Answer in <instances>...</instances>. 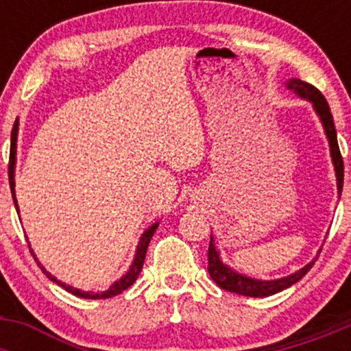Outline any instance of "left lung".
<instances>
[{
	"instance_id": "8db88e82",
	"label": "left lung",
	"mask_w": 351,
	"mask_h": 351,
	"mask_svg": "<svg viewBox=\"0 0 351 351\" xmlns=\"http://www.w3.org/2000/svg\"><path fill=\"white\" fill-rule=\"evenodd\" d=\"M287 88L299 95L304 100L311 101L313 107H315L316 114L320 117L322 125H324L325 135L328 138V145H330V156H332L334 170H336V179H337V193L341 195L343 191V178H345V165H343V156H341L339 145H337V135H336V126H334L332 114H330V108H328L327 100L325 96L322 95L315 86L304 82L300 79H290L287 82ZM207 260H209V265H207V271H209L210 278L219 288L226 291H234L239 295H247V297H269L274 295L278 291L285 290V288L295 285L297 281H300L304 276L308 274L309 269L315 265V262L304 265L300 271L293 272V274L287 276V278H280V280L272 281H262V280H253V278H247V276L239 274L234 269H230L228 265L221 262L219 258V253L214 246L213 235H210L209 243V253H207Z\"/></svg>"
}]
</instances>
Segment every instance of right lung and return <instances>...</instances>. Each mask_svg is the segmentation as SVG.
Masks as SVG:
<instances>
[{"mask_svg":"<svg viewBox=\"0 0 351 351\" xmlns=\"http://www.w3.org/2000/svg\"><path fill=\"white\" fill-rule=\"evenodd\" d=\"M17 132H19V121L15 119L14 123V128H12V144H10V163H8V181H10V190H12V197H14V204H15V209L19 210L17 207V200H15V181H14V173H15V153H17ZM158 228V223H154V225H151L147 228V230L142 234L141 237V243H138L137 246V255H135V260H133L132 267H130V271L126 272L121 280H117L116 283L112 285V287L108 288V290L105 291H100V293H93V291H82L79 290V288H73L70 287V285L66 283H61L60 280H56L54 276L51 274V272L45 271V267H43L42 263L36 260L35 253H33V250H31V255L35 256L36 263H38V267L42 269L43 274L47 276L49 280L54 281V283H58L60 287H63L64 290L70 291V293H73V295L77 297H82V299H108V297H114L117 295V293H121V291H125L126 288L132 287L133 283H135V280L138 278V274H141L142 271V265H144V260H145V251H147V246H149V241H151V237H153V234L156 232Z\"/></svg>","mask_w":351,"mask_h":351,"instance_id":"add662e5","label":"right lung"}]
</instances>
